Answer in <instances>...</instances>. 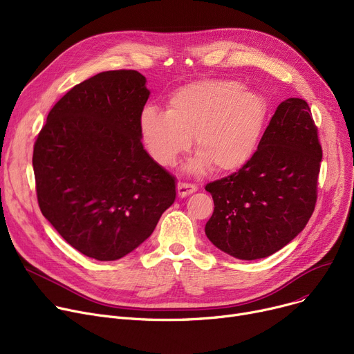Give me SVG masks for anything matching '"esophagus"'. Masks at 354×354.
<instances>
[{
    "mask_svg": "<svg viewBox=\"0 0 354 354\" xmlns=\"http://www.w3.org/2000/svg\"><path fill=\"white\" fill-rule=\"evenodd\" d=\"M196 191V187L192 183H185V182H179L178 183V195L179 198H187L188 195L194 194Z\"/></svg>",
    "mask_w": 354,
    "mask_h": 354,
    "instance_id": "34e87169",
    "label": "esophagus"
}]
</instances>
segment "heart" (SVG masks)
I'll list each match as a JSON object with an SVG mask.
<instances>
[{
	"label": "heart",
	"instance_id": "heart-1",
	"mask_svg": "<svg viewBox=\"0 0 354 354\" xmlns=\"http://www.w3.org/2000/svg\"><path fill=\"white\" fill-rule=\"evenodd\" d=\"M268 106L259 93L243 83L207 79L185 84L167 100V111L146 107L139 119L142 140L160 166H174L189 151L195 136L196 156L189 172H235L255 155Z\"/></svg>",
	"mask_w": 354,
	"mask_h": 354
}]
</instances>
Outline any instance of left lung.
I'll return each mask as SVG.
<instances>
[{
	"instance_id": "left-lung-1",
	"label": "left lung",
	"mask_w": 354,
	"mask_h": 354,
	"mask_svg": "<svg viewBox=\"0 0 354 354\" xmlns=\"http://www.w3.org/2000/svg\"><path fill=\"white\" fill-rule=\"evenodd\" d=\"M306 100L277 107L254 158L227 178L208 183L214 214L205 234L238 259H259L284 248L314 211L322 146Z\"/></svg>"
}]
</instances>
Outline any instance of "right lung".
<instances>
[{
	"label": "right lung",
	"mask_w": 354,
	"mask_h": 354,
	"mask_svg": "<svg viewBox=\"0 0 354 354\" xmlns=\"http://www.w3.org/2000/svg\"><path fill=\"white\" fill-rule=\"evenodd\" d=\"M149 95L139 71L99 73L54 104L34 145L43 215L73 248L97 261L136 250L176 198L175 178L140 140Z\"/></svg>",
	"instance_id": "right-lung-1"
}]
</instances>
